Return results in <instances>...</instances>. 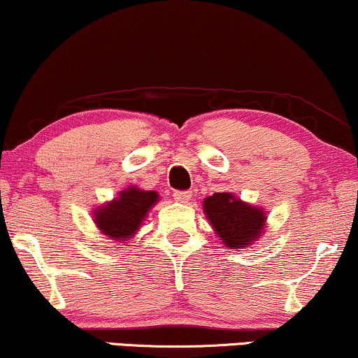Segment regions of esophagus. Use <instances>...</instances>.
I'll list each match as a JSON object with an SVG mask.
<instances>
[{"label": "esophagus", "instance_id": "34e87169", "mask_svg": "<svg viewBox=\"0 0 358 358\" xmlns=\"http://www.w3.org/2000/svg\"><path fill=\"white\" fill-rule=\"evenodd\" d=\"M173 197H174L176 202L187 203L189 200H190V197H192V192H190V190H176Z\"/></svg>", "mask_w": 358, "mask_h": 358}]
</instances>
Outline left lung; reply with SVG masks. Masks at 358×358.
<instances>
[{"label":"left lung","instance_id":"obj_1","mask_svg":"<svg viewBox=\"0 0 358 358\" xmlns=\"http://www.w3.org/2000/svg\"><path fill=\"white\" fill-rule=\"evenodd\" d=\"M203 213L220 243L228 249H246L262 238L267 212L244 202L233 192H215L203 199Z\"/></svg>","mask_w":358,"mask_h":358}]
</instances>
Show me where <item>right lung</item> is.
I'll return each instance as SVG.
<instances>
[{"instance_id":"right-lung-1","label":"right lung","mask_w":358,"mask_h":358,"mask_svg":"<svg viewBox=\"0 0 358 358\" xmlns=\"http://www.w3.org/2000/svg\"><path fill=\"white\" fill-rule=\"evenodd\" d=\"M158 202L159 194L155 190L129 185L120 190L117 197L91 210L92 222L106 239L127 246L141 228L150 210Z\"/></svg>"}]
</instances>
